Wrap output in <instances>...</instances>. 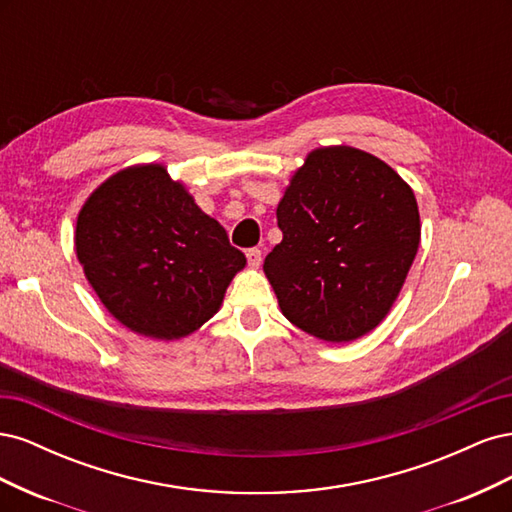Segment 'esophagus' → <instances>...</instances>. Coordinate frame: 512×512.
<instances>
[{
	"label": "esophagus",
	"mask_w": 512,
	"mask_h": 512,
	"mask_svg": "<svg viewBox=\"0 0 512 512\" xmlns=\"http://www.w3.org/2000/svg\"><path fill=\"white\" fill-rule=\"evenodd\" d=\"M247 265H250L252 269H258L260 262H262V252L258 250V247H252V250H247Z\"/></svg>",
	"instance_id": "34e87169"
}]
</instances>
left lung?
Instances as JSON below:
<instances>
[{
    "instance_id": "1",
    "label": "left lung",
    "mask_w": 512,
    "mask_h": 512,
    "mask_svg": "<svg viewBox=\"0 0 512 512\" xmlns=\"http://www.w3.org/2000/svg\"><path fill=\"white\" fill-rule=\"evenodd\" d=\"M265 258L282 314L322 342H354L391 312L421 243L410 185L371 153L312 149L277 205Z\"/></svg>"
}]
</instances>
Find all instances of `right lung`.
Listing matches in <instances>:
<instances>
[{
    "mask_svg": "<svg viewBox=\"0 0 512 512\" xmlns=\"http://www.w3.org/2000/svg\"><path fill=\"white\" fill-rule=\"evenodd\" d=\"M74 250L89 286L123 327L181 339L220 312L245 256L164 164L117 170L76 218Z\"/></svg>",
    "mask_w": 512,
    "mask_h": 512,
    "instance_id": "1",
    "label": "right lung"
}]
</instances>
